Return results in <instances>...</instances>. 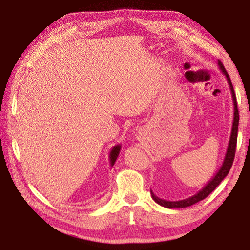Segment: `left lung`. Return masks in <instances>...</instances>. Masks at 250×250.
Masks as SVG:
<instances>
[{
  "mask_svg": "<svg viewBox=\"0 0 250 250\" xmlns=\"http://www.w3.org/2000/svg\"><path fill=\"white\" fill-rule=\"evenodd\" d=\"M218 66L219 69H221L222 73L225 75V77L228 82V84H229V89L231 92V97H232V104H234V119H232V126H231V132H230V138H229V142H228V146H227V151L225 154V158H224L223 164L219 170L217 171L216 174L213 176L208 183H207L204 188H203L200 192H197L195 195H193L188 198H185V200H181V201H167L163 200V198H160L155 195V194L152 192L151 189V195L152 198L158 203L159 205L167 207V208H184V207H188L195 203L200 202L202 200H204L205 197H207L209 194L214 191L217 186L221 184V182L225 179L227 176L228 173H229L230 167L232 166V161H234L235 158V151H236V143H237V132H238V122H239V113H238V109H237V101H236V95L234 91V88H232L231 84V80L229 78V75L227 74V71L225 69V67L221 62V61H218Z\"/></svg>",
  "mask_w": 250,
  "mask_h": 250,
  "instance_id": "1",
  "label": "left lung"
}]
</instances>
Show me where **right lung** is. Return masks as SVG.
<instances>
[{"label": "right lung", "instance_id": "add662e5", "mask_svg": "<svg viewBox=\"0 0 250 250\" xmlns=\"http://www.w3.org/2000/svg\"><path fill=\"white\" fill-rule=\"evenodd\" d=\"M121 149V146L120 145H117L112 147V150L110 151V154H109V159H110V166L113 167V164H115L116 160L118 158V155H119V152Z\"/></svg>", "mask_w": 250, "mask_h": 250}]
</instances>
